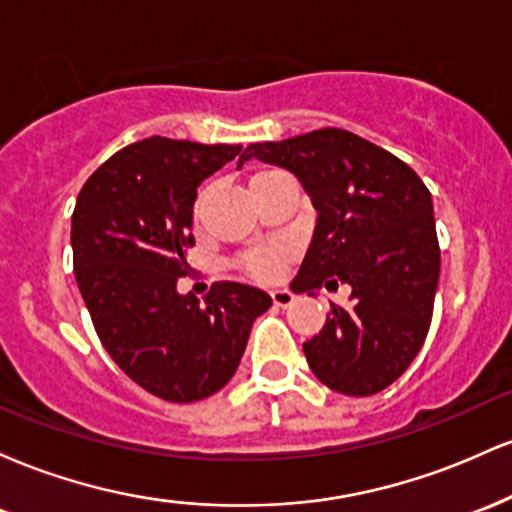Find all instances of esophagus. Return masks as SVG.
<instances>
[{"instance_id": "1", "label": "esophagus", "mask_w": 512, "mask_h": 512, "mask_svg": "<svg viewBox=\"0 0 512 512\" xmlns=\"http://www.w3.org/2000/svg\"><path fill=\"white\" fill-rule=\"evenodd\" d=\"M272 301L276 308H289V305H293V301H296V296L289 289H276L272 291Z\"/></svg>"}]
</instances>
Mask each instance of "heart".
Masks as SVG:
<instances>
[{
	"label": "heart",
	"instance_id": "obj_1",
	"mask_svg": "<svg viewBox=\"0 0 512 512\" xmlns=\"http://www.w3.org/2000/svg\"><path fill=\"white\" fill-rule=\"evenodd\" d=\"M284 257V250L281 248H267V250H257L250 252L248 257L243 260V269L255 279H274L276 272H279V262Z\"/></svg>",
	"mask_w": 512,
	"mask_h": 512
}]
</instances>
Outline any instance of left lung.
Instances as JSON below:
<instances>
[{
    "label": "left lung",
    "instance_id": "obj_1",
    "mask_svg": "<svg viewBox=\"0 0 512 512\" xmlns=\"http://www.w3.org/2000/svg\"><path fill=\"white\" fill-rule=\"evenodd\" d=\"M250 158L291 170L317 209L293 291L351 286L349 305H330L325 327L303 344L322 385L368 397L392 385L431 327L440 248L431 192L390 151L337 127L284 142L250 144Z\"/></svg>",
    "mask_w": 512,
    "mask_h": 512
}]
</instances>
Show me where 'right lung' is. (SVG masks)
<instances>
[{
    "instance_id": "obj_1",
    "label": "right lung",
    "mask_w": 512,
    "mask_h": 512,
    "mask_svg": "<svg viewBox=\"0 0 512 512\" xmlns=\"http://www.w3.org/2000/svg\"><path fill=\"white\" fill-rule=\"evenodd\" d=\"M243 146L149 137L110 156L76 197L74 276L98 339L127 378L166 402L219 392L236 373L255 317L272 298L216 281L178 293L195 245L197 187Z\"/></svg>"
}]
</instances>
